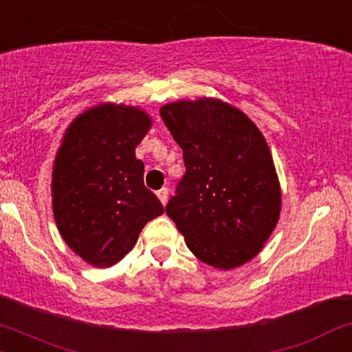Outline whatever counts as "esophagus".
I'll return each instance as SVG.
<instances>
[{
  "instance_id": "1",
  "label": "esophagus",
  "mask_w": 352,
  "mask_h": 352,
  "mask_svg": "<svg viewBox=\"0 0 352 352\" xmlns=\"http://www.w3.org/2000/svg\"><path fill=\"white\" fill-rule=\"evenodd\" d=\"M157 195H158V199H160V202L162 204H166V201H168V188L166 187H164V188H160V190L157 192Z\"/></svg>"
}]
</instances>
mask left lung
I'll list each match as a JSON object with an SVG mask.
<instances>
[{"label":"left lung","instance_id":"obj_1","mask_svg":"<svg viewBox=\"0 0 352 352\" xmlns=\"http://www.w3.org/2000/svg\"><path fill=\"white\" fill-rule=\"evenodd\" d=\"M160 116L186 164L166 216L204 263L219 270L248 263L261 251L282 209L263 135L243 111L212 98L170 102Z\"/></svg>","mask_w":352,"mask_h":352}]
</instances>
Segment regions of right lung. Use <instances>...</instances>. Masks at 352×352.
I'll return each mask as SVG.
<instances>
[{
    "mask_svg": "<svg viewBox=\"0 0 352 352\" xmlns=\"http://www.w3.org/2000/svg\"><path fill=\"white\" fill-rule=\"evenodd\" d=\"M150 126L145 111L104 102L65 131L52 172V206L64 241L89 265L123 260L148 221L164 214L135 155Z\"/></svg>",
    "mask_w": 352,
    "mask_h": 352,
    "instance_id": "right-lung-1",
    "label": "right lung"
}]
</instances>
